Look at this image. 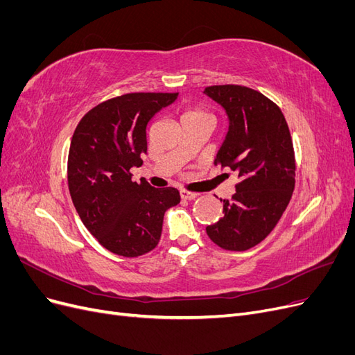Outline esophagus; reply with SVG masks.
<instances>
[{
	"instance_id": "obj_1",
	"label": "esophagus",
	"mask_w": 355,
	"mask_h": 355,
	"mask_svg": "<svg viewBox=\"0 0 355 355\" xmlns=\"http://www.w3.org/2000/svg\"><path fill=\"white\" fill-rule=\"evenodd\" d=\"M200 194H197V192H189V191H180V197L185 198V200H196Z\"/></svg>"
}]
</instances>
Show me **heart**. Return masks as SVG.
<instances>
[{
	"mask_svg": "<svg viewBox=\"0 0 355 355\" xmlns=\"http://www.w3.org/2000/svg\"><path fill=\"white\" fill-rule=\"evenodd\" d=\"M198 118H210V114L201 108V106H188V108L185 110L184 115H182V121L185 120H198Z\"/></svg>",
	"mask_w": 355,
	"mask_h": 355,
	"instance_id": "b5f03b06",
	"label": "heart"
}]
</instances>
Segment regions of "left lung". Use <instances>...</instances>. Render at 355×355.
I'll use <instances>...</instances> for the list:
<instances>
[{"mask_svg":"<svg viewBox=\"0 0 355 355\" xmlns=\"http://www.w3.org/2000/svg\"><path fill=\"white\" fill-rule=\"evenodd\" d=\"M204 93L230 118L214 164L230 167L240 179L232 200H223V218L206 231L222 249L243 252L266 239L292 198V136L282 110L257 90L225 84L210 85Z\"/></svg>","mask_w":355,"mask_h":355,"instance_id":"8db88e82","label":"left lung"}]
</instances>
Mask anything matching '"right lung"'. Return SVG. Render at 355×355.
I'll return each instance as SVG.
<instances>
[{
  "instance_id": "right-lung-1",
  "label": "right lung",
  "mask_w": 355,
  "mask_h": 355,
  "mask_svg": "<svg viewBox=\"0 0 355 355\" xmlns=\"http://www.w3.org/2000/svg\"><path fill=\"white\" fill-rule=\"evenodd\" d=\"M179 93H127L94 106L75 128L68 185L80 218L105 249L137 257L155 249L167 209L180 202L176 188L132 180L142 166L149 120Z\"/></svg>"
}]
</instances>
